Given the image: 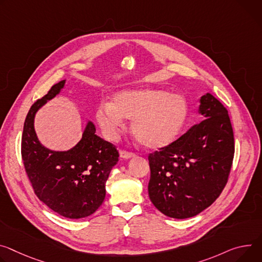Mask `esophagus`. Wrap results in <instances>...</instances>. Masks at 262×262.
I'll use <instances>...</instances> for the list:
<instances>
[{"label": "esophagus", "instance_id": "34e87169", "mask_svg": "<svg viewBox=\"0 0 262 262\" xmlns=\"http://www.w3.org/2000/svg\"><path fill=\"white\" fill-rule=\"evenodd\" d=\"M135 156H136L135 152H132V151H127V150H121L120 151V157L124 158V159H129V158H133Z\"/></svg>", "mask_w": 262, "mask_h": 262}]
</instances>
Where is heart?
<instances>
[{
	"label": "heart",
	"instance_id": "1",
	"mask_svg": "<svg viewBox=\"0 0 262 262\" xmlns=\"http://www.w3.org/2000/svg\"><path fill=\"white\" fill-rule=\"evenodd\" d=\"M188 115L184 96L157 89L119 92L111 103H101L96 110V119L106 138L114 140L119 136L125 118L133 120L132 130L140 143L152 149L173 143Z\"/></svg>",
	"mask_w": 262,
	"mask_h": 262
}]
</instances>
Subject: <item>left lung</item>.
<instances>
[{
  "mask_svg": "<svg viewBox=\"0 0 262 262\" xmlns=\"http://www.w3.org/2000/svg\"><path fill=\"white\" fill-rule=\"evenodd\" d=\"M199 111L203 121L148 156L149 199L169 217L198 215L216 201L229 180L235 145L228 110L207 93Z\"/></svg>",
  "mask_w": 262,
  "mask_h": 262,
  "instance_id": "8db88e82",
  "label": "left lung"
}]
</instances>
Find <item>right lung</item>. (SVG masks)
<instances>
[{"label": "right lung", "instance_id": "add662e5", "mask_svg": "<svg viewBox=\"0 0 262 262\" xmlns=\"http://www.w3.org/2000/svg\"><path fill=\"white\" fill-rule=\"evenodd\" d=\"M61 80L30 107L21 136V159L35 195L67 219L86 217L105 198V183L119 161L117 147L95 134L90 122L79 143L68 151H52L36 138L33 121L37 110L62 89Z\"/></svg>", "mask_w": 262, "mask_h": 262}]
</instances>
